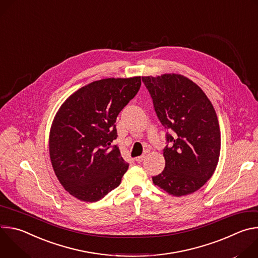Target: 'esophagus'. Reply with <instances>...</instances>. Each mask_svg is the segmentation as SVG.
Listing matches in <instances>:
<instances>
[{"instance_id":"1","label":"esophagus","mask_w":258,"mask_h":258,"mask_svg":"<svg viewBox=\"0 0 258 258\" xmlns=\"http://www.w3.org/2000/svg\"><path fill=\"white\" fill-rule=\"evenodd\" d=\"M145 159V155H142V156H139V157H136V161L138 163H141L143 160Z\"/></svg>"}]
</instances>
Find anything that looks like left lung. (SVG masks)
I'll return each instance as SVG.
<instances>
[{
    "label": "left lung",
    "mask_w": 258,
    "mask_h": 258,
    "mask_svg": "<svg viewBox=\"0 0 258 258\" xmlns=\"http://www.w3.org/2000/svg\"><path fill=\"white\" fill-rule=\"evenodd\" d=\"M142 81L167 130L165 167L152 176L153 182L173 196L194 193L211 177L218 162L220 131L215 110L204 92L180 75L143 77Z\"/></svg>",
    "instance_id": "1"
}]
</instances>
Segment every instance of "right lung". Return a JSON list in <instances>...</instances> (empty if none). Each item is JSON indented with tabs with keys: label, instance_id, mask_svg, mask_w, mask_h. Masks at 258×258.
I'll return each mask as SVG.
<instances>
[{
	"label": "right lung",
	"instance_id": "obj_1",
	"mask_svg": "<svg viewBox=\"0 0 258 258\" xmlns=\"http://www.w3.org/2000/svg\"><path fill=\"white\" fill-rule=\"evenodd\" d=\"M140 87V77L93 82L58 110L50 131V158L70 195L96 202L120 185L128 163L112 145L117 138L115 122Z\"/></svg>",
	"mask_w": 258,
	"mask_h": 258
}]
</instances>
